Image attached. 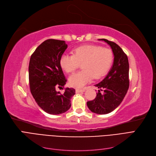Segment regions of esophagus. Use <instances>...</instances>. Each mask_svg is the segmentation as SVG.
Listing matches in <instances>:
<instances>
[{
    "instance_id": "34e87169",
    "label": "esophagus",
    "mask_w": 156,
    "mask_h": 156,
    "mask_svg": "<svg viewBox=\"0 0 156 156\" xmlns=\"http://www.w3.org/2000/svg\"><path fill=\"white\" fill-rule=\"evenodd\" d=\"M85 90H86V89H84V88H83V89H80V88H77L76 90H75V91H76V92H77V93H79V92H84V91H85Z\"/></svg>"
}]
</instances>
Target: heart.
I'll list each match as a JSON object with an SVG mask.
<instances>
[{
	"mask_svg": "<svg viewBox=\"0 0 156 156\" xmlns=\"http://www.w3.org/2000/svg\"><path fill=\"white\" fill-rule=\"evenodd\" d=\"M112 62L113 54L111 49L97 45H83L75 48L73 55L63 54L60 64L66 72L71 73L82 63L83 69L69 78L73 87L80 88L91 82L94 77L98 79L105 75Z\"/></svg>",
	"mask_w": 156,
	"mask_h": 156,
	"instance_id": "heart-1",
	"label": "heart"
}]
</instances>
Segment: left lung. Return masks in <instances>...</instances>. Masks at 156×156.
<instances>
[{
	"label": "left lung",
	"mask_w": 156,
	"mask_h": 156,
	"mask_svg": "<svg viewBox=\"0 0 156 156\" xmlns=\"http://www.w3.org/2000/svg\"><path fill=\"white\" fill-rule=\"evenodd\" d=\"M99 40L110 45L114 55V62L105 78L95 85L103 93L101 94L99 90L96 98L88 101L87 104L92 112L105 115L119 107L129 88V62L127 55L119 45L106 39Z\"/></svg>",
	"instance_id": "left-lung-1"
}]
</instances>
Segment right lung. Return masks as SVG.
Listing matches in <instances>:
<instances>
[{"instance_id": "add662e5", "label": "right lung", "mask_w": 156, "mask_h": 156, "mask_svg": "<svg viewBox=\"0 0 156 156\" xmlns=\"http://www.w3.org/2000/svg\"><path fill=\"white\" fill-rule=\"evenodd\" d=\"M65 41L49 39L41 44L31 55L29 66L30 89L38 106L51 115H60L71 107V98L75 94L73 88L61 89L66 83L60 64L61 56L67 49Z\"/></svg>"}]
</instances>
